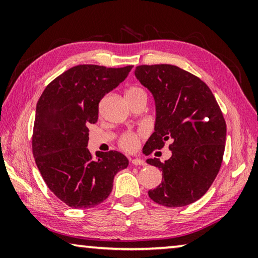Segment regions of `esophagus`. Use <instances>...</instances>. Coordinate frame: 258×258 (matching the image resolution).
<instances>
[{
  "mask_svg": "<svg viewBox=\"0 0 258 258\" xmlns=\"http://www.w3.org/2000/svg\"><path fill=\"white\" fill-rule=\"evenodd\" d=\"M131 161H132V164L135 166H145L146 165V161L141 158H133Z\"/></svg>",
  "mask_w": 258,
  "mask_h": 258,
  "instance_id": "1",
  "label": "esophagus"
}]
</instances>
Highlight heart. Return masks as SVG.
Returning a JSON list of instances; mask_svg holds the SVG:
<instances>
[{
  "mask_svg": "<svg viewBox=\"0 0 258 258\" xmlns=\"http://www.w3.org/2000/svg\"><path fill=\"white\" fill-rule=\"evenodd\" d=\"M145 92L141 89H139V87H130L127 90V92H126V97H135V95H139V94H143ZM119 145L120 147L123 148L124 150L126 151H133L138 148L139 145V137L137 134L134 133H127L121 137L120 141H119Z\"/></svg>",
  "mask_w": 258,
  "mask_h": 258,
  "instance_id": "obj_1",
  "label": "heart"
}]
</instances>
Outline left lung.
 Segmentation results:
<instances>
[{"instance_id":"8db88e82","label":"left lung","mask_w":258,"mask_h":258,"mask_svg":"<svg viewBox=\"0 0 258 258\" xmlns=\"http://www.w3.org/2000/svg\"><path fill=\"white\" fill-rule=\"evenodd\" d=\"M134 75L155 100V132L143 154L169 141L171 158L147 163L160 168L163 180L148 195L165 207L197 202L215 180L223 159L226 125L212 91L200 78L172 64L135 68Z\"/></svg>"}]
</instances>
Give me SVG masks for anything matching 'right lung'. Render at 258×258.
<instances>
[{
    "label": "right lung",
    "mask_w": 258,
    "mask_h": 258,
    "mask_svg": "<svg viewBox=\"0 0 258 258\" xmlns=\"http://www.w3.org/2000/svg\"><path fill=\"white\" fill-rule=\"evenodd\" d=\"M133 66L107 68L80 64L45 87L36 106L33 154L46 185L73 208H92L108 198L113 177L128 166L118 151L92 159L87 125L95 124L99 102L116 89Z\"/></svg>",
    "instance_id": "add662e5"
}]
</instances>
